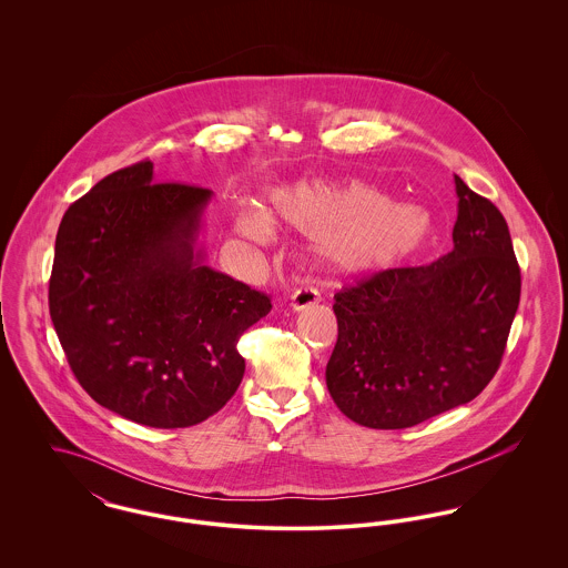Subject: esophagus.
Here are the masks:
<instances>
[{"label":"esophagus","instance_id":"esophagus-1","mask_svg":"<svg viewBox=\"0 0 568 568\" xmlns=\"http://www.w3.org/2000/svg\"><path fill=\"white\" fill-rule=\"evenodd\" d=\"M320 300V294L313 287H300L296 292H292V296L287 297V306L292 311H304L308 306H313Z\"/></svg>","mask_w":568,"mask_h":568}]
</instances>
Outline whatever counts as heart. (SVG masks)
<instances>
[{"label":"heart","mask_w":568,"mask_h":568,"mask_svg":"<svg viewBox=\"0 0 568 568\" xmlns=\"http://www.w3.org/2000/svg\"><path fill=\"white\" fill-rule=\"evenodd\" d=\"M272 216L313 236L320 253L338 272L375 274L405 262L430 239V216L422 209L392 202L368 183L325 185L297 181L271 191ZM239 230L255 243L271 241L272 223L257 209L239 213Z\"/></svg>","instance_id":"b5f03b06"}]
</instances>
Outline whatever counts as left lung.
I'll return each instance as SVG.
<instances>
[{
  "label": "left lung",
  "mask_w": 568,
  "mask_h": 568,
  "mask_svg": "<svg viewBox=\"0 0 568 568\" xmlns=\"http://www.w3.org/2000/svg\"><path fill=\"white\" fill-rule=\"evenodd\" d=\"M454 251L334 294L332 400L359 426L400 430L470 403L496 375L521 274L503 213L456 176Z\"/></svg>",
  "instance_id": "8db88e82"
}]
</instances>
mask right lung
Returning <instances> with one entry per match:
<instances>
[{
    "label": "right lung",
    "mask_w": 568,
    "mask_h": 568,
    "mask_svg": "<svg viewBox=\"0 0 568 568\" xmlns=\"http://www.w3.org/2000/svg\"><path fill=\"white\" fill-rule=\"evenodd\" d=\"M213 191L155 183L153 163L102 179L61 219L49 281L54 332L82 389L151 428H187L239 389L244 329L271 297L202 264Z\"/></svg>",
    "instance_id": "1"
}]
</instances>
